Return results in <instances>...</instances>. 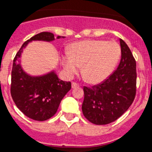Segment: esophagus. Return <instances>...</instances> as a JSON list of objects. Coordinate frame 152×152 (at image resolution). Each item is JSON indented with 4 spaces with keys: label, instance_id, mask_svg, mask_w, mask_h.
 Returning <instances> with one entry per match:
<instances>
[{
    "label": "esophagus",
    "instance_id": "obj_1",
    "mask_svg": "<svg viewBox=\"0 0 152 152\" xmlns=\"http://www.w3.org/2000/svg\"><path fill=\"white\" fill-rule=\"evenodd\" d=\"M79 86H80L79 83H77L76 82H72V88H76L79 87Z\"/></svg>",
    "mask_w": 152,
    "mask_h": 152
}]
</instances>
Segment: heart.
I'll use <instances>...</instances> for the list:
<instances>
[{
    "label": "heart",
    "instance_id": "b5f03b06",
    "mask_svg": "<svg viewBox=\"0 0 152 152\" xmlns=\"http://www.w3.org/2000/svg\"><path fill=\"white\" fill-rule=\"evenodd\" d=\"M121 47L115 42L86 40L72 44L69 53L62 56L66 72L72 76L78 72L86 82L97 83L105 80L119 59Z\"/></svg>",
    "mask_w": 152,
    "mask_h": 152
}]
</instances>
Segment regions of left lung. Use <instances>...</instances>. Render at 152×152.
Segmentation results:
<instances>
[{"mask_svg": "<svg viewBox=\"0 0 152 152\" xmlns=\"http://www.w3.org/2000/svg\"><path fill=\"white\" fill-rule=\"evenodd\" d=\"M121 58L107 79L92 87L84 86L82 110L91 123L104 125L115 121L132 104L136 95V61L129 47L120 39Z\"/></svg>", "mask_w": 152, "mask_h": 152, "instance_id": "obj_1", "label": "left lung"}]
</instances>
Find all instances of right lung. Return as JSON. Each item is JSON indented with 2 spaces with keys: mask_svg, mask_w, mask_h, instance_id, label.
Returning <instances> with one entry per match:
<instances>
[{
  "mask_svg": "<svg viewBox=\"0 0 152 152\" xmlns=\"http://www.w3.org/2000/svg\"><path fill=\"white\" fill-rule=\"evenodd\" d=\"M60 38L62 37H57V39ZM54 39V35L46 31L34 35L22 45L13 61L11 84L12 99L25 116L39 121H46L55 115L61 100L71 89V83L60 80L54 72L42 76H30L17 62L23 48L29 42H50Z\"/></svg>",
  "mask_w": 152,
  "mask_h": 152,
  "instance_id": "right-lung-1",
  "label": "right lung"
}]
</instances>
